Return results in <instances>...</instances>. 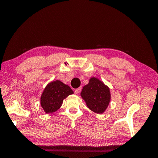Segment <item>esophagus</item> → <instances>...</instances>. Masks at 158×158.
Segmentation results:
<instances>
[{"mask_svg":"<svg viewBox=\"0 0 158 158\" xmlns=\"http://www.w3.org/2000/svg\"><path fill=\"white\" fill-rule=\"evenodd\" d=\"M81 89H82V88L80 87V88H77V89L75 90V93H76V94H79L80 92H81Z\"/></svg>","mask_w":158,"mask_h":158,"instance_id":"obj_1","label":"esophagus"}]
</instances>
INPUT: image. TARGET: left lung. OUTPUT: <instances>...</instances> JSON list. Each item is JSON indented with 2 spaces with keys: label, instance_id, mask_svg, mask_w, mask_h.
Wrapping results in <instances>:
<instances>
[{
  "label": "left lung",
  "instance_id": "1",
  "mask_svg": "<svg viewBox=\"0 0 158 158\" xmlns=\"http://www.w3.org/2000/svg\"><path fill=\"white\" fill-rule=\"evenodd\" d=\"M81 96L87 107L97 114L106 111L111 99L110 88L95 77H91L89 83L83 87Z\"/></svg>",
  "mask_w": 158,
  "mask_h": 158
}]
</instances>
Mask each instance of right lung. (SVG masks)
I'll return each mask as SVG.
<instances>
[{
	"label": "right lung",
	"mask_w": 158,
	"mask_h": 158,
	"mask_svg": "<svg viewBox=\"0 0 158 158\" xmlns=\"http://www.w3.org/2000/svg\"><path fill=\"white\" fill-rule=\"evenodd\" d=\"M73 94L71 87L59 80L52 81L46 85L41 94V106L46 114L52 113L60 108L64 99Z\"/></svg>",
	"instance_id": "right-lung-1"
}]
</instances>
